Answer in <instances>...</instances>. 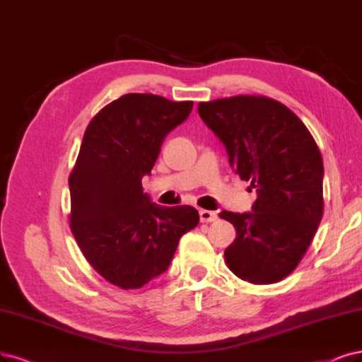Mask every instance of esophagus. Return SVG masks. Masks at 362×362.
<instances>
[{
	"instance_id": "esophagus-1",
	"label": "esophagus",
	"mask_w": 362,
	"mask_h": 362,
	"mask_svg": "<svg viewBox=\"0 0 362 362\" xmlns=\"http://www.w3.org/2000/svg\"><path fill=\"white\" fill-rule=\"evenodd\" d=\"M218 219V213L211 210H199V221L202 222H215Z\"/></svg>"
}]
</instances>
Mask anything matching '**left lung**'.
<instances>
[{
    "label": "left lung",
    "mask_w": 362,
    "mask_h": 362,
    "mask_svg": "<svg viewBox=\"0 0 362 362\" xmlns=\"http://www.w3.org/2000/svg\"><path fill=\"white\" fill-rule=\"evenodd\" d=\"M198 115L258 195L252 211H221L237 231L225 249L228 269L250 284H276L296 270L322 219V156L300 117L276 100L199 103Z\"/></svg>",
    "instance_id": "1"
}]
</instances>
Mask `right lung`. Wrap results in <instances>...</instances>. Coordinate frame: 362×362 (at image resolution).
Wrapping results in <instances>:
<instances>
[{"mask_svg": "<svg viewBox=\"0 0 362 362\" xmlns=\"http://www.w3.org/2000/svg\"><path fill=\"white\" fill-rule=\"evenodd\" d=\"M192 101L127 93L89 122L70 174V226L88 262L107 282L139 289L163 274L180 237L198 225L191 206L165 207L143 194L167 134Z\"/></svg>", "mask_w": 362, "mask_h": 362, "instance_id": "right-lung-1", "label": "right lung"}]
</instances>
